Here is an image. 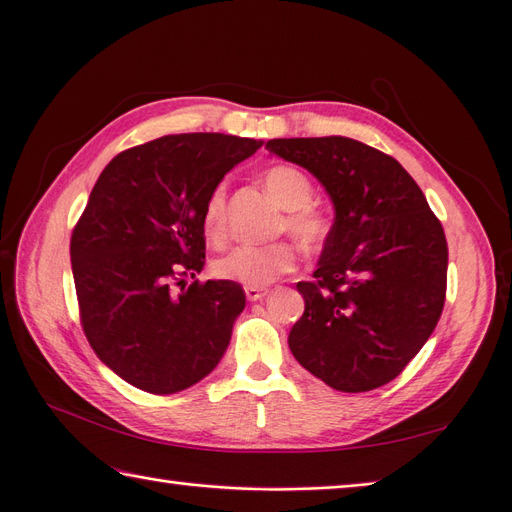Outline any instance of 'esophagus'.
Segmentation results:
<instances>
[{
    "label": "esophagus",
    "mask_w": 512,
    "mask_h": 512,
    "mask_svg": "<svg viewBox=\"0 0 512 512\" xmlns=\"http://www.w3.org/2000/svg\"><path fill=\"white\" fill-rule=\"evenodd\" d=\"M245 297H247V301H260L262 297H267V288L245 286Z\"/></svg>",
    "instance_id": "1"
}]
</instances>
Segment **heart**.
Returning <instances> with one entry per match:
<instances>
[{
	"instance_id": "heart-1",
	"label": "heart",
	"mask_w": 512,
	"mask_h": 512,
	"mask_svg": "<svg viewBox=\"0 0 512 512\" xmlns=\"http://www.w3.org/2000/svg\"><path fill=\"white\" fill-rule=\"evenodd\" d=\"M265 188L275 203L286 209L284 224L290 235L307 250L318 247L329 237V220L312 205L314 183L294 166H271L265 177ZM205 232L211 239H222L226 228V185H215L203 211ZM297 247L288 241H275L269 245H237L228 254L215 260L213 273L226 282L241 286L265 288L280 280L282 275L297 267Z\"/></svg>"
}]
</instances>
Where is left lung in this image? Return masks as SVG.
Here are the masks:
<instances>
[{
  "instance_id": "1",
  "label": "left lung",
  "mask_w": 512,
  "mask_h": 512,
  "mask_svg": "<svg viewBox=\"0 0 512 512\" xmlns=\"http://www.w3.org/2000/svg\"><path fill=\"white\" fill-rule=\"evenodd\" d=\"M267 149L307 168L335 222L288 346L331 389L365 393L397 378L425 346L446 297L440 220L395 158L346 136L273 138Z\"/></svg>"
}]
</instances>
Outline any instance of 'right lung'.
Returning <instances> with one entry per match:
<instances>
[{
	"label": "right lung",
	"instance_id": "right-lung-1",
	"mask_svg": "<svg viewBox=\"0 0 512 512\" xmlns=\"http://www.w3.org/2000/svg\"><path fill=\"white\" fill-rule=\"evenodd\" d=\"M260 145L218 132L162 136L121 151L91 190L70 241L81 324L98 359L136 389H190L224 356L243 288L180 284L205 267L209 194Z\"/></svg>",
	"mask_w": 512,
	"mask_h": 512
}]
</instances>
